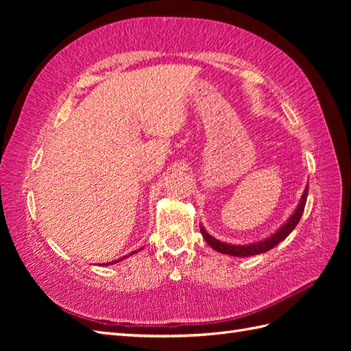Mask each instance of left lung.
<instances>
[{"mask_svg": "<svg viewBox=\"0 0 351 351\" xmlns=\"http://www.w3.org/2000/svg\"><path fill=\"white\" fill-rule=\"evenodd\" d=\"M307 192H309V184L306 186L304 192L300 197L299 205H297V208L291 214V217L285 221V224H282L277 231L274 232V234H271L269 237L263 239L261 241H254V243H249V244H231V243H226V241H221L215 237H212L209 232L202 226H200V232H202V236H204V239L206 240V243L209 244L212 249L219 252V253L228 254V256L246 258V256H254V254L265 253V252L274 249L278 243H281L295 228V226L299 224V221H300V218L303 215V210H304Z\"/></svg>", "mask_w": 351, "mask_h": 351, "instance_id": "obj_1", "label": "left lung"}]
</instances>
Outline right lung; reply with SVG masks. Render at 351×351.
I'll return each instance as SVG.
<instances>
[{
  "instance_id": "1",
  "label": "right lung",
  "mask_w": 351,
  "mask_h": 351,
  "mask_svg": "<svg viewBox=\"0 0 351 351\" xmlns=\"http://www.w3.org/2000/svg\"><path fill=\"white\" fill-rule=\"evenodd\" d=\"M139 250H142V249H139ZM139 250H136V252H133V253H130L129 256H132V254H134V253H137ZM129 256H123V258H120V259H117V261H112V262H108V263H104L105 267H107V265H114V263H117V262H120V261H123V259H125V258H129Z\"/></svg>"
}]
</instances>
